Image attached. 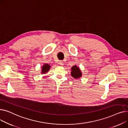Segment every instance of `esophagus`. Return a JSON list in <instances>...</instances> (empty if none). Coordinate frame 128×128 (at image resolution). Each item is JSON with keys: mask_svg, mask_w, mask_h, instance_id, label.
<instances>
[{"mask_svg": "<svg viewBox=\"0 0 128 128\" xmlns=\"http://www.w3.org/2000/svg\"><path fill=\"white\" fill-rule=\"evenodd\" d=\"M59 64H60V65L62 66V65H64V63H63V62L62 61V60H60V61L59 62Z\"/></svg>", "mask_w": 128, "mask_h": 128, "instance_id": "34e87169", "label": "esophagus"}]
</instances>
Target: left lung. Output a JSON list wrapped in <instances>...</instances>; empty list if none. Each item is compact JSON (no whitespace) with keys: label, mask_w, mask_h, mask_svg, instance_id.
Returning a JSON list of instances; mask_svg holds the SVG:
<instances>
[{"label":"left lung","mask_w":128,"mask_h":128,"mask_svg":"<svg viewBox=\"0 0 128 128\" xmlns=\"http://www.w3.org/2000/svg\"><path fill=\"white\" fill-rule=\"evenodd\" d=\"M71 75L74 78H78L82 76V72H80V70L77 68L76 65L74 66L72 68Z\"/></svg>","instance_id":"obj_1"}]
</instances>
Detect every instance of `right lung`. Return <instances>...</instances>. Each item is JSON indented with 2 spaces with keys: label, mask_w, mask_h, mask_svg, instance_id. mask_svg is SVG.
Returning a JSON list of instances; mask_svg holds the SVG:
<instances>
[{
  "label": "right lung",
  "mask_w": 128,
  "mask_h": 128,
  "mask_svg": "<svg viewBox=\"0 0 128 128\" xmlns=\"http://www.w3.org/2000/svg\"><path fill=\"white\" fill-rule=\"evenodd\" d=\"M50 66L49 65L46 64H44L42 68V73H45L48 72L50 69Z\"/></svg>",
  "instance_id": "obj_1"
}]
</instances>
